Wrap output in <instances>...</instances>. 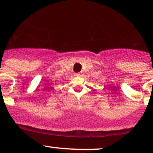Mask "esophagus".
I'll return each instance as SVG.
<instances>
[{"label": "esophagus", "instance_id": "obj_1", "mask_svg": "<svg viewBox=\"0 0 153 153\" xmlns=\"http://www.w3.org/2000/svg\"><path fill=\"white\" fill-rule=\"evenodd\" d=\"M76 75L79 76H81L83 75V74L81 72H78V73H76Z\"/></svg>", "mask_w": 153, "mask_h": 153}]
</instances>
